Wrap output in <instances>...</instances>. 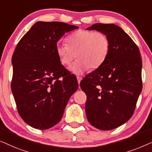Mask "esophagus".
I'll use <instances>...</instances> for the list:
<instances>
[{
	"label": "esophagus",
	"mask_w": 152,
	"mask_h": 152,
	"mask_svg": "<svg viewBox=\"0 0 152 152\" xmlns=\"http://www.w3.org/2000/svg\"><path fill=\"white\" fill-rule=\"evenodd\" d=\"M77 80H78V84H80V81H81V80H82V77H80V76H77Z\"/></svg>",
	"instance_id": "esophagus-1"
}]
</instances>
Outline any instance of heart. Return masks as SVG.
Returning a JSON list of instances; mask_svg holds the SVG:
<instances>
[{"label": "heart", "instance_id": "1", "mask_svg": "<svg viewBox=\"0 0 152 152\" xmlns=\"http://www.w3.org/2000/svg\"><path fill=\"white\" fill-rule=\"evenodd\" d=\"M67 42V44L58 42L56 53L63 65H69L78 58L70 67L77 74H82L89 67L97 69L100 67L110 52V40L100 31L78 29L68 36Z\"/></svg>", "mask_w": 152, "mask_h": 152}]
</instances>
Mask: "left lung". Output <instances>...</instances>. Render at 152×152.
<instances>
[{"label":"left lung","mask_w":152,"mask_h":152,"mask_svg":"<svg viewBox=\"0 0 152 152\" xmlns=\"http://www.w3.org/2000/svg\"><path fill=\"white\" fill-rule=\"evenodd\" d=\"M87 29L105 34L110 48L103 64L80 82L87 94L86 116L98 129H114L132 116L142 91L140 51L118 25L96 23Z\"/></svg>","instance_id":"1"}]
</instances>
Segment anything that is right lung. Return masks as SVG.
Instances as JSON below:
<instances>
[{
  "instance_id": "add662e5",
  "label": "right lung",
  "mask_w": 152,
  "mask_h": 152,
  "mask_svg": "<svg viewBox=\"0 0 152 152\" xmlns=\"http://www.w3.org/2000/svg\"><path fill=\"white\" fill-rule=\"evenodd\" d=\"M78 27L61 22L36 23L12 56L11 88L18 114L36 129H47L61 121L76 77L61 65L56 45L65 33Z\"/></svg>"
}]
</instances>
